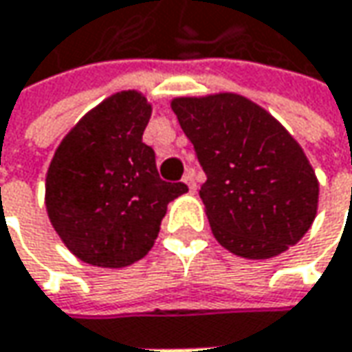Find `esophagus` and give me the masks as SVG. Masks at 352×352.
Instances as JSON below:
<instances>
[{
  "mask_svg": "<svg viewBox=\"0 0 352 352\" xmlns=\"http://www.w3.org/2000/svg\"><path fill=\"white\" fill-rule=\"evenodd\" d=\"M184 182H186V186H188L190 194H196L197 184H196V172H194V170H188V172L184 174Z\"/></svg>",
  "mask_w": 352,
  "mask_h": 352,
  "instance_id": "esophagus-1",
  "label": "esophagus"
}]
</instances>
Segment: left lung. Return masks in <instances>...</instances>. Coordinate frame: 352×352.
Masks as SVG:
<instances>
[{
	"label": "left lung",
	"mask_w": 352,
	"mask_h": 352,
	"mask_svg": "<svg viewBox=\"0 0 352 352\" xmlns=\"http://www.w3.org/2000/svg\"><path fill=\"white\" fill-rule=\"evenodd\" d=\"M172 111L208 176L199 197L225 249L263 261L307 233L318 211V178L274 117L235 94L178 98Z\"/></svg>",
	"instance_id": "left-lung-1"
}]
</instances>
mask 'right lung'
Here are the masks:
<instances>
[{
	"instance_id": "right-lung-1",
	"label": "right lung",
	"mask_w": 352,
	"mask_h": 352,
	"mask_svg": "<svg viewBox=\"0 0 352 352\" xmlns=\"http://www.w3.org/2000/svg\"><path fill=\"white\" fill-rule=\"evenodd\" d=\"M151 105L137 91L100 103L56 148L47 210L64 245L84 263L121 268L153 249L166 206L188 192L164 182L142 142Z\"/></svg>"
}]
</instances>
